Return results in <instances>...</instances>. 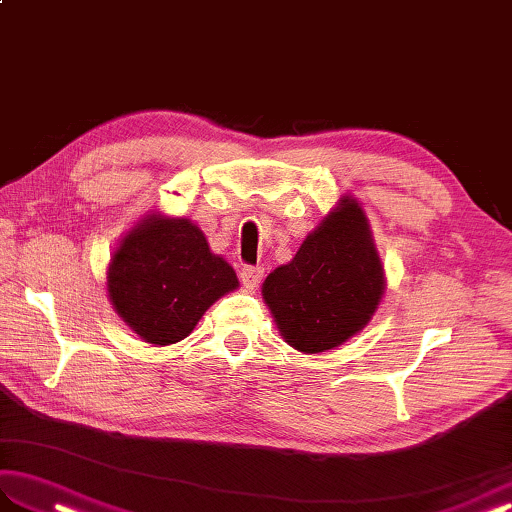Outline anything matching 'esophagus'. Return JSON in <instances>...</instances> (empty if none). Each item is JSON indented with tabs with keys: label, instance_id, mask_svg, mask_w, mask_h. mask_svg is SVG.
I'll return each instance as SVG.
<instances>
[{
	"label": "esophagus",
	"instance_id": "1",
	"mask_svg": "<svg viewBox=\"0 0 512 512\" xmlns=\"http://www.w3.org/2000/svg\"><path fill=\"white\" fill-rule=\"evenodd\" d=\"M239 279L246 290H255L264 279V268L262 266H244L242 273H239Z\"/></svg>",
	"mask_w": 512,
	"mask_h": 512
}]
</instances>
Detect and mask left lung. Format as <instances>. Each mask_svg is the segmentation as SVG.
<instances>
[{
    "instance_id": "1",
    "label": "left lung",
    "mask_w": 512,
    "mask_h": 512,
    "mask_svg": "<svg viewBox=\"0 0 512 512\" xmlns=\"http://www.w3.org/2000/svg\"><path fill=\"white\" fill-rule=\"evenodd\" d=\"M385 286L363 204L345 193L297 255L266 277L262 297L281 339L303 354H321L372 321Z\"/></svg>"
}]
</instances>
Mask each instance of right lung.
I'll use <instances>...</instances> for the list:
<instances>
[{
    "label": "right lung",
    "mask_w": 512,
    "mask_h": 512,
    "mask_svg": "<svg viewBox=\"0 0 512 512\" xmlns=\"http://www.w3.org/2000/svg\"><path fill=\"white\" fill-rule=\"evenodd\" d=\"M105 275L118 317L154 347L187 339L217 299L239 288L233 266L213 253L198 224L160 211L121 237Z\"/></svg>",
    "instance_id": "obj_1"
}]
</instances>
